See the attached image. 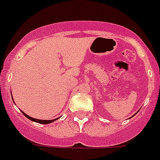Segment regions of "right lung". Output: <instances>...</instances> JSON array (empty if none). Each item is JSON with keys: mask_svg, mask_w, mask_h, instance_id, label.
<instances>
[{"mask_svg": "<svg viewBox=\"0 0 160 160\" xmlns=\"http://www.w3.org/2000/svg\"><path fill=\"white\" fill-rule=\"evenodd\" d=\"M22 113L23 114L24 116H26L28 119H29L30 120H32V121H34V122H37V123H43V124H48V123H52V122L55 121V120H57L58 118H57V119H50V120H45V119H34V118L32 117H30L29 115H27L26 113H24L23 111H22Z\"/></svg>", "mask_w": 160, "mask_h": 160, "instance_id": "1", "label": "right lung"}]
</instances>
